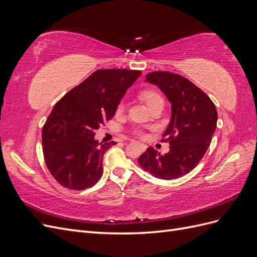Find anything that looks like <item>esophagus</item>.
<instances>
[{
    "instance_id": "obj_1",
    "label": "esophagus",
    "mask_w": 257,
    "mask_h": 257,
    "mask_svg": "<svg viewBox=\"0 0 257 257\" xmlns=\"http://www.w3.org/2000/svg\"><path fill=\"white\" fill-rule=\"evenodd\" d=\"M142 148H143V150H145V149H146V146H145V145H142Z\"/></svg>"
}]
</instances>
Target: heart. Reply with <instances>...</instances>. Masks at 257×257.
<instances>
[{"label": "heart", "mask_w": 257, "mask_h": 257, "mask_svg": "<svg viewBox=\"0 0 257 257\" xmlns=\"http://www.w3.org/2000/svg\"><path fill=\"white\" fill-rule=\"evenodd\" d=\"M142 99L144 100V102L148 105V107H150L151 105H153L154 103L159 102V100H163L162 96L159 94V93L157 91H153V90H146L142 93ZM123 103H120L118 108H116V111L118 112H121L123 110ZM142 135V134H139Z\"/></svg>", "instance_id": "heart-1"}]
</instances>
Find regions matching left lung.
Here are the masks:
<instances>
[{
	"instance_id": "obj_1",
	"label": "left lung",
	"mask_w": 257,
	"mask_h": 257,
	"mask_svg": "<svg viewBox=\"0 0 257 257\" xmlns=\"http://www.w3.org/2000/svg\"><path fill=\"white\" fill-rule=\"evenodd\" d=\"M146 81L158 85L172 104V118L162 139L170 147L164 155L149 147L138 164L163 180L180 178L197 166L209 148L216 127V108L204 91L181 75L152 72Z\"/></svg>"
}]
</instances>
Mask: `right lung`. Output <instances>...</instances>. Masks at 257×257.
Returning <instances> with one entry per match:
<instances>
[{
  "label": "right lung",
  "mask_w": 257,
  "mask_h": 257,
  "mask_svg": "<svg viewBox=\"0 0 257 257\" xmlns=\"http://www.w3.org/2000/svg\"><path fill=\"white\" fill-rule=\"evenodd\" d=\"M141 71L98 69L54 105L42 132L47 168L66 189L85 190L103 175L104 153L115 143L98 144L95 130L112 119Z\"/></svg>",
  "instance_id": "add662e5"
}]
</instances>
